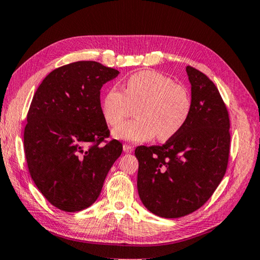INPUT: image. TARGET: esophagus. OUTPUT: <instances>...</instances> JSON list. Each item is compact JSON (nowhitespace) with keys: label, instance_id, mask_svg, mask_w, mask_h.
I'll return each mask as SVG.
<instances>
[{"label":"esophagus","instance_id":"34e87169","mask_svg":"<svg viewBox=\"0 0 260 260\" xmlns=\"http://www.w3.org/2000/svg\"><path fill=\"white\" fill-rule=\"evenodd\" d=\"M122 149H124L126 153H131L132 151H133V146H132L131 144H124L122 145Z\"/></svg>","mask_w":260,"mask_h":260}]
</instances>
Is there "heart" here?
<instances>
[{
	"label": "heart",
	"instance_id": "b5f03b06",
	"mask_svg": "<svg viewBox=\"0 0 260 260\" xmlns=\"http://www.w3.org/2000/svg\"><path fill=\"white\" fill-rule=\"evenodd\" d=\"M138 105L137 119L120 125ZM102 116L108 125L116 127L112 135L128 142H144L153 139L167 140L185 124L191 112V96L187 88L171 77L154 70H143L126 79L124 92L108 89L101 103Z\"/></svg>",
	"mask_w": 260,
	"mask_h": 260
}]
</instances>
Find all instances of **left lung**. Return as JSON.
Listing matches in <instances>:
<instances>
[{"label":"left lung","mask_w":260,"mask_h":260,"mask_svg":"<svg viewBox=\"0 0 260 260\" xmlns=\"http://www.w3.org/2000/svg\"><path fill=\"white\" fill-rule=\"evenodd\" d=\"M191 112L162 145L135 149L138 191L149 211L164 218L186 216L204 206L223 179L230 154V118L218 89L187 66Z\"/></svg>","instance_id":"obj_1"}]
</instances>
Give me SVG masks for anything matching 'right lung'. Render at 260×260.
Wrapping results in <instances>:
<instances>
[{
	"label": "right lung",
	"mask_w": 260,
	"mask_h": 260,
	"mask_svg": "<svg viewBox=\"0 0 260 260\" xmlns=\"http://www.w3.org/2000/svg\"><path fill=\"white\" fill-rule=\"evenodd\" d=\"M119 72L96 61L54 69L32 98L23 133L30 176L51 205L75 212L100 196L122 145L101 144L110 132L102 116L100 91Z\"/></svg>",
	"instance_id": "obj_1"
}]
</instances>
